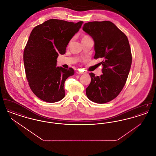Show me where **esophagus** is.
<instances>
[{
  "label": "esophagus",
  "mask_w": 156,
  "mask_h": 156,
  "mask_svg": "<svg viewBox=\"0 0 156 156\" xmlns=\"http://www.w3.org/2000/svg\"><path fill=\"white\" fill-rule=\"evenodd\" d=\"M76 74H85V73H83V72H81V71H77L76 72Z\"/></svg>",
  "instance_id": "obj_1"
}]
</instances>
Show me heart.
I'll return each instance as SVG.
<instances>
[{
  "instance_id": "obj_1",
  "label": "heart",
  "mask_w": 156,
  "mask_h": 156,
  "mask_svg": "<svg viewBox=\"0 0 156 156\" xmlns=\"http://www.w3.org/2000/svg\"><path fill=\"white\" fill-rule=\"evenodd\" d=\"M86 37H88V36H84V37H83L82 38H86Z\"/></svg>"
}]
</instances>
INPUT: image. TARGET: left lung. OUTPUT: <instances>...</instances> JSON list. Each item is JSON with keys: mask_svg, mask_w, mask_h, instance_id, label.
<instances>
[{"mask_svg": "<svg viewBox=\"0 0 156 156\" xmlns=\"http://www.w3.org/2000/svg\"><path fill=\"white\" fill-rule=\"evenodd\" d=\"M83 30L94 41L95 59L102 58L101 76L89 73L91 81L86 94L98 104L110 102L117 97L126 83L132 57L126 35L109 21L85 23Z\"/></svg>", "mask_w": 156, "mask_h": 156, "instance_id": "8db88e82", "label": "left lung"}]
</instances>
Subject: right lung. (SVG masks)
Instances as JSON below:
<instances>
[{"label":"right lung","mask_w":156,"mask_h":156,"mask_svg":"<svg viewBox=\"0 0 156 156\" xmlns=\"http://www.w3.org/2000/svg\"><path fill=\"white\" fill-rule=\"evenodd\" d=\"M83 23L50 19L30 33L23 54L26 75L30 89L45 102H56L66 95L64 82L74 70L57 67V59L59 54L66 53L67 45Z\"/></svg>","instance_id":"obj_1"}]
</instances>
